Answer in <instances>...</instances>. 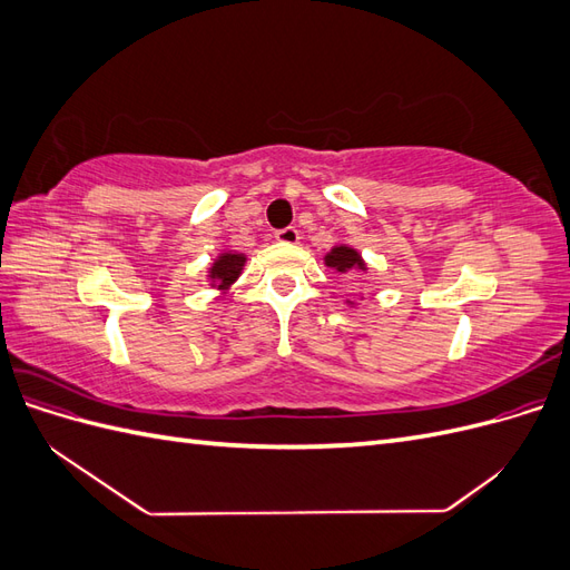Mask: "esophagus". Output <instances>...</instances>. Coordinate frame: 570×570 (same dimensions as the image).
Here are the masks:
<instances>
[{
    "mask_svg": "<svg viewBox=\"0 0 570 570\" xmlns=\"http://www.w3.org/2000/svg\"><path fill=\"white\" fill-rule=\"evenodd\" d=\"M275 239H278V243H283V245H297L299 243V230L287 226L283 230H275Z\"/></svg>",
    "mask_w": 570,
    "mask_h": 570,
    "instance_id": "34e87169",
    "label": "esophagus"
}]
</instances>
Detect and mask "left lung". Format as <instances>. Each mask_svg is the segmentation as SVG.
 Listing matches in <instances>:
<instances>
[{"mask_svg": "<svg viewBox=\"0 0 570 570\" xmlns=\"http://www.w3.org/2000/svg\"><path fill=\"white\" fill-rule=\"evenodd\" d=\"M325 266L335 268L337 273L366 271L364 258H361V254L354 247H347V245H337V247H333L331 252H327L325 254Z\"/></svg>", "mask_w": 570, "mask_h": 570, "instance_id": "left-lung-1", "label": "left lung"}]
</instances>
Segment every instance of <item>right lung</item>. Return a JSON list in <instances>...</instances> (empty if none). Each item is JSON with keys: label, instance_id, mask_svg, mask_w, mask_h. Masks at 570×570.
<instances>
[{"label": "right lung", "instance_id": "1", "mask_svg": "<svg viewBox=\"0 0 570 570\" xmlns=\"http://www.w3.org/2000/svg\"><path fill=\"white\" fill-rule=\"evenodd\" d=\"M245 264H247L245 254H237V252L218 254L209 268V285L220 292H226L239 278V273H243Z\"/></svg>", "mask_w": 570, "mask_h": 570}]
</instances>
